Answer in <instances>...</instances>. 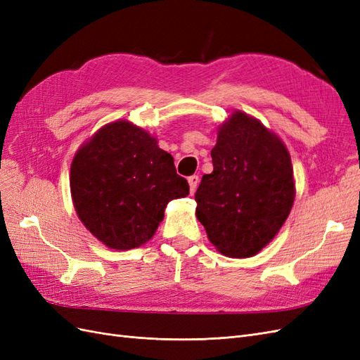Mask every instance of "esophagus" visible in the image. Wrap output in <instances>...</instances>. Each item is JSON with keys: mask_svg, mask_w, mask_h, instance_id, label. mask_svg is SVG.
<instances>
[{"mask_svg": "<svg viewBox=\"0 0 360 360\" xmlns=\"http://www.w3.org/2000/svg\"><path fill=\"white\" fill-rule=\"evenodd\" d=\"M188 181H189V188H191V193H193L195 191H197V188H198V184H200V177H198V176H191V177L188 179Z\"/></svg>", "mask_w": 360, "mask_h": 360, "instance_id": "esophagus-1", "label": "esophagus"}]
</instances>
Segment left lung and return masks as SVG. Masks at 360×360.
<instances>
[{"mask_svg":"<svg viewBox=\"0 0 360 360\" xmlns=\"http://www.w3.org/2000/svg\"><path fill=\"white\" fill-rule=\"evenodd\" d=\"M212 160L195 214L222 255L254 257L279 233L296 197L288 150L258 118L234 111L217 127Z\"/></svg>","mask_w":360,"mask_h":360,"instance_id":"1","label":"left lung"}]
</instances>
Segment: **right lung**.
<instances>
[{"label":"right lung","instance_id":"obj_1","mask_svg":"<svg viewBox=\"0 0 360 360\" xmlns=\"http://www.w3.org/2000/svg\"><path fill=\"white\" fill-rule=\"evenodd\" d=\"M70 193L86 230L105 246L127 250L155 236L168 202L188 197L189 184L153 135L117 120L76 151Z\"/></svg>","mask_w":360,"mask_h":360}]
</instances>
